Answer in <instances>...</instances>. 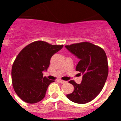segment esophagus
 <instances>
[{
	"label": "esophagus",
	"mask_w": 121,
	"mask_h": 121,
	"mask_svg": "<svg viewBox=\"0 0 121 121\" xmlns=\"http://www.w3.org/2000/svg\"><path fill=\"white\" fill-rule=\"evenodd\" d=\"M58 81L60 82V83H61V84H66V83H68V81H62V80L61 79H59Z\"/></svg>",
	"instance_id": "obj_1"
}]
</instances>
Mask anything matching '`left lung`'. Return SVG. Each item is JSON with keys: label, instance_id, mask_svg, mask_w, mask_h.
<instances>
[{"label": "left lung", "instance_id": "1", "mask_svg": "<svg viewBox=\"0 0 121 121\" xmlns=\"http://www.w3.org/2000/svg\"><path fill=\"white\" fill-rule=\"evenodd\" d=\"M65 47L79 59L76 70L82 74L81 83H69L74 87L73 92L67 95L72 102L86 104L95 99L102 90L108 73L107 57L104 50L89 42H81Z\"/></svg>", "mask_w": 121, "mask_h": 121}]
</instances>
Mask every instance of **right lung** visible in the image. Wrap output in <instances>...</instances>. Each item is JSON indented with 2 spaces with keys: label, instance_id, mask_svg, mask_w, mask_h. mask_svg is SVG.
Returning <instances> with one entry per match:
<instances>
[{
  "label": "right lung",
  "instance_id": "obj_1",
  "mask_svg": "<svg viewBox=\"0 0 121 121\" xmlns=\"http://www.w3.org/2000/svg\"><path fill=\"white\" fill-rule=\"evenodd\" d=\"M63 45H52L36 41L26 46L19 53L12 67V83L15 92L21 99L35 104L44 98L49 85L54 82L43 77L51 57Z\"/></svg>",
  "mask_w": 121,
  "mask_h": 121
}]
</instances>
